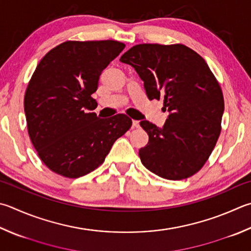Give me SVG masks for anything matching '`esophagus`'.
<instances>
[{
    "label": "esophagus",
    "mask_w": 251,
    "mask_h": 251,
    "mask_svg": "<svg viewBox=\"0 0 251 251\" xmlns=\"http://www.w3.org/2000/svg\"><path fill=\"white\" fill-rule=\"evenodd\" d=\"M133 127H134V128H139V122L138 121H133Z\"/></svg>",
    "instance_id": "34e87169"
}]
</instances>
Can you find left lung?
Wrapping results in <instances>:
<instances>
[{
    "instance_id": "obj_1",
    "label": "left lung",
    "mask_w": 251,
    "mask_h": 251,
    "mask_svg": "<svg viewBox=\"0 0 251 251\" xmlns=\"http://www.w3.org/2000/svg\"><path fill=\"white\" fill-rule=\"evenodd\" d=\"M120 60L135 68L149 100L163 99L169 112L162 128L140 126L149 141L139 150L141 163L168 180H183L202 169L222 130L224 98L204 59L181 44H139Z\"/></svg>"
}]
</instances>
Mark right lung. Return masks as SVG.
<instances>
[{
	"instance_id": "right-lung-1",
	"label": "right lung",
	"mask_w": 251,
	"mask_h": 251,
	"mask_svg": "<svg viewBox=\"0 0 251 251\" xmlns=\"http://www.w3.org/2000/svg\"><path fill=\"white\" fill-rule=\"evenodd\" d=\"M124 48L116 40H68L36 67L24 97L27 129L40 160L57 175L75 179L95 170L131 127L125 114L85 112L97 104L102 71Z\"/></svg>"
}]
</instances>
